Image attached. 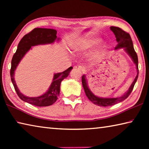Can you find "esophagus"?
Here are the masks:
<instances>
[{
    "mask_svg": "<svg viewBox=\"0 0 149 149\" xmlns=\"http://www.w3.org/2000/svg\"><path fill=\"white\" fill-rule=\"evenodd\" d=\"M74 68L77 70H79V71L81 72H84L85 70V69L84 68V67H82L81 65H75Z\"/></svg>",
    "mask_w": 149,
    "mask_h": 149,
    "instance_id": "obj_1",
    "label": "esophagus"
}]
</instances>
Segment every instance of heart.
I'll return each mask as SVG.
<instances>
[{"instance_id":"heart-1","label":"heart","mask_w":149,"mask_h":149,"mask_svg":"<svg viewBox=\"0 0 149 149\" xmlns=\"http://www.w3.org/2000/svg\"><path fill=\"white\" fill-rule=\"evenodd\" d=\"M100 40L97 38H79L75 40L72 45L73 49L77 50H84L91 49L97 45ZM100 58L99 54H96L91 56V61L97 62Z\"/></svg>"}]
</instances>
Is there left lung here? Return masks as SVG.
Masks as SVG:
<instances>
[{"label": "left lung", "mask_w": 149, "mask_h": 149, "mask_svg": "<svg viewBox=\"0 0 149 149\" xmlns=\"http://www.w3.org/2000/svg\"><path fill=\"white\" fill-rule=\"evenodd\" d=\"M110 29L112 30V31L114 33L116 38V41L118 43L116 47L115 48V49H120V48H125V51L127 52V54L131 56V58H132L133 60V61L134 62L136 65V68H137V76L135 77V79L133 81V84L130 86L129 90L127 91V92L125 93L124 95L122 96V97L117 98H100L95 96L91 91V90L89 89V87H88L87 80L85 79V75H83L81 80L85 95H86L88 99H89L93 103H94L95 104H97L98 106H100V107H108V106L114 105L118 102H122L123 100L127 99L131 94V93L132 92L133 87H134V85L137 80L139 75L138 57L137 53H136V52L135 51L134 48H133V42L132 38H131L130 35L127 32H125V31H123V29L118 27L112 26L110 27Z\"/></svg>", "instance_id": "8db88e82"}]
</instances>
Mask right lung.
<instances>
[{
  "instance_id": "right-lung-1",
  "label": "right lung",
  "mask_w": 149,
  "mask_h": 149,
  "mask_svg": "<svg viewBox=\"0 0 149 149\" xmlns=\"http://www.w3.org/2000/svg\"><path fill=\"white\" fill-rule=\"evenodd\" d=\"M56 35V30L53 29L35 28L31 31L25 35L21 39L17 46L16 52L14 53L12 59L10 77L17 95L22 100L37 107H48L56 101L60 94V83L68 76L72 67H70L62 73L54 74V79L47 92L37 97H27L19 92L14 80V71L20 60L31 47L38 45L52 43L57 38Z\"/></svg>"
}]
</instances>
